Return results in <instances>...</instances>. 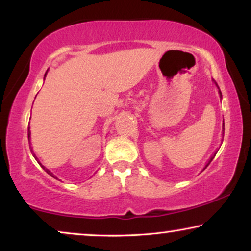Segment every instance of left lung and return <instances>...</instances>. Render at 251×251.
<instances>
[{"label":"left lung","instance_id":"8db88e82","mask_svg":"<svg viewBox=\"0 0 251 251\" xmlns=\"http://www.w3.org/2000/svg\"><path fill=\"white\" fill-rule=\"evenodd\" d=\"M216 85H217V84H216ZM219 89V88H218ZM219 96H221V98H222V92H221V90H219ZM223 131H224V125H223ZM216 154H217V152H215L214 154H212V155H211V157H210V159H209V161H208V163L207 164H205V168H207L208 166H209V164H210V162H211V161L212 160H214V157H215V155H216Z\"/></svg>","mask_w":251,"mask_h":251}]
</instances>
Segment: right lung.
Wrapping results in <instances>:
<instances>
[{
  "label": "right lung",
  "mask_w": 251,
  "mask_h": 251,
  "mask_svg": "<svg viewBox=\"0 0 251 251\" xmlns=\"http://www.w3.org/2000/svg\"><path fill=\"white\" fill-rule=\"evenodd\" d=\"M47 72H48V71H47ZM46 75H47V73H46V74H44V77H46ZM29 139H30V131H29V126H28V140H29ZM30 152H32V154H33V155H34V157H35V159H36L35 154H34V153H33V150H32V147H30ZM36 161H37V159H36ZM37 162H39V161H37ZM39 163H40V162H39ZM40 166H41V167H42V168H43V169H44V170H46V171H47V173H48V174H49L51 177L56 178V177H54V176H53V174H52V173H51V171H50L49 169H47V168H46V167H43V166H42V164H41V163H40Z\"/></svg>",
  "instance_id": "obj_1"
}]
</instances>
